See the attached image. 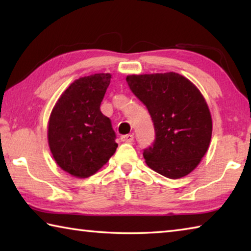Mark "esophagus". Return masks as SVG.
<instances>
[{
  "label": "esophagus",
  "instance_id": "esophagus-1",
  "mask_svg": "<svg viewBox=\"0 0 251 251\" xmlns=\"http://www.w3.org/2000/svg\"><path fill=\"white\" fill-rule=\"evenodd\" d=\"M121 141L124 143H131L134 142V135L133 134H128V135H123L121 137Z\"/></svg>",
  "mask_w": 251,
  "mask_h": 251
}]
</instances>
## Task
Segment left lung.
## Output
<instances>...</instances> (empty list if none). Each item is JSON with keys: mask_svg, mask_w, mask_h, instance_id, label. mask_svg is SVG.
Segmentation results:
<instances>
[{"mask_svg": "<svg viewBox=\"0 0 251 251\" xmlns=\"http://www.w3.org/2000/svg\"><path fill=\"white\" fill-rule=\"evenodd\" d=\"M126 82L154 123L155 142L143 154L147 166L171 179L187 176L211 141L212 120L205 97L175 72L127 75Z\"/></svg>", "mask_w": 251, "mask_h": 251, "instance_id": "8db88e82", "label": "left lung"}]
</instances>
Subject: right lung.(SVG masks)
<instances>
[{"label": "right lung", "instance_id": "right-lung-1", "mask_svg": "<svg viewBox=\"0 0 251 251\" xmlns=\"http://www.w3.org/2000/svg\"><path fill=\"white\" fill-rule=\"evenodd\" d=\"M112 78L97 73L75 79L59 96L48 124V142L58 167L76 178L94 175L116 151L115 133L100 106Z\"/></svg>", "mask_w": 251, "mask_h": 251}]
</instances>
